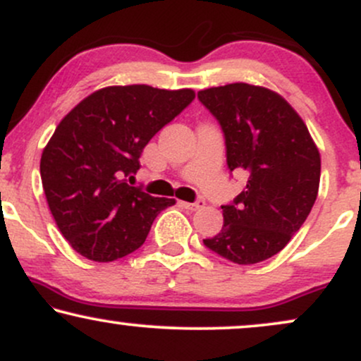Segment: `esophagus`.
Segmentation results:
<instances>
[{"label": "esophagus", "instance_id": "1", "mask_svg": "<svg viewBox=\"0 0 361 361\" xmlns=\"http://www.w3.org/2000/svg\"><path fill=\"white\" fill-rule=\"evenodd\" d=\"M181 205H183L185 209H188V210H198V209H202V207L205 205V200H204V198H198V200H195L193 204H190V202H181Z\"/></svg>", "mask_w": 361, "mask_h": 361}]
</instances>
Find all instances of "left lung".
I'll list each match as a JSON object with an SVG mask.
<instances>
[{
	"mask_svg": "<svg viewBox=\"0 0 361 361\" xmlns=\"http://www.w3.org/2000/svg\"><path fill=\"white\" fill-rule=\"evenodd\" d=\"M221 126L227 166L246 188L222 205L221 233L204 244L238 264L264 261L287 246L317 198L321 156L304 120L275 91L233 82L198 91Z\"/></svg>",
	"mask_w": 361,
	"mask_h": 361,
	"instance_id": "left-lung-1",
	"label": "left lung"
}]
</instances>
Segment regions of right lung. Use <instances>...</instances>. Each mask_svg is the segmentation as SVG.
<instances>
[{
  "label": "right lung",
  "instance_id": "add662e5",
  "mask_svg": "<svg viewBox=\"0 0 361 361\" xmlns=\"http://www.w3.org/2000/svg\"><path fill=\"white\" fill-rule=\"evenodd\" d=\"M193 90L147 85L91 93L61 120L40 159V178L57 227L85 258L115 261L139 250L161 210L157 198L130 186L144 147L193 102Z\"/></svg>",
  "mask_w": 361,
  "mask_h": 361
}]
</instances>
